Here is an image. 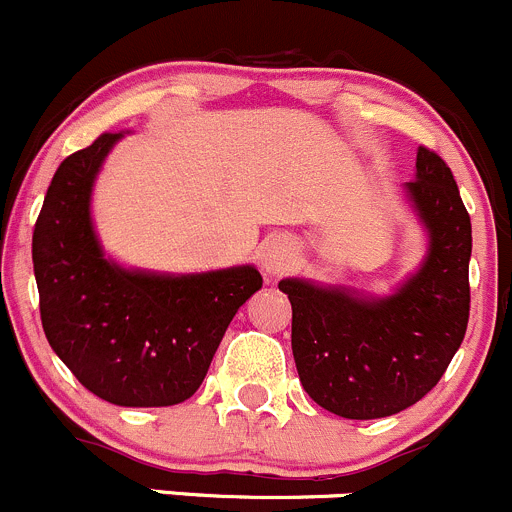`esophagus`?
I'll return each mask as SVG.
<instances>
[{"label": "esophagus", "mask_w": 512, "mask_h": 512, "mask_svg": "<svg viewBox=\"0 0 512 512\" xmlns=\"http://www.w3.org/2000/svg\"><path fill=\"white\" fill-rule=\"evenodd\" d=\"M292 260H294L292 240H287V237H282V235H275V237H267V240L262 242L260 265L267 275H272V277L282 275V272L289 270Z\"/></svg>", "instance_id": "esophagus-1"}]
</instances>
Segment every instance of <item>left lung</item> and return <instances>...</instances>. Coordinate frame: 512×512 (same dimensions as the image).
Listing matches in <instances>:
<instances>
[{"label":"left lung","mask_w":512,"mask_h":512,"mask_svg":"<svg viewBox=\"0 0 512 512\" xmlns=\"http://www.w3.org/2000/svg\"><path fill=\"white\" fill-rule=\"evenodd\" d=\"M411 203L431 232L421 270L389 299L282 280L304 391L344 418H384L421 401L461 347L471 312V215L446 160L421 146Z\"/></svg>","instance_id":"8db88e82"}]
</instances>
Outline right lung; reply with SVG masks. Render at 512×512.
<instances>
[{"label":"right lung","instance_id":"right-lung-1","mask_svg":"<svg viewBox=\"0 0 512 512\" xmlns=\"http://www.w3.org/2000/svg\"><path fill=\"white\" fill-rule=\"evenodd\" d=\"M121 133H101L56 168L32 237L41 327L51 349L98 399L173 406L203 384L227 324L262 287L255 267L165 277L103 257L91 185Z\"/></svg>","mask_w":512,"mask_h":512}]
</instances>
